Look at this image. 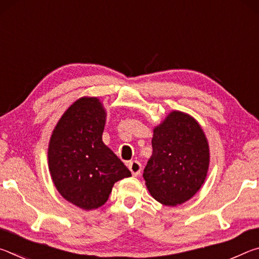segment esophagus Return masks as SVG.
<instances>
[{"label":"esophagus","instance_id":"1","mask_svg":"<svg viewBox=\"0 0 259 259\" xmlns=\"http://www.w3.org/2000/svg\"><path fill=\"white\" fill-rule=\"evenodd\" d=\"M128 168L130 169L131 174H133V176H139L140 171H142V164H140V162L138 161H130L128 163Z\"/></svg>","mask_w":259,"mask_h":259}]
</instances>
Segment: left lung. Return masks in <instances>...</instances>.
Listing matches in <instances>:
<instances>
[{"mask_svg":"<svg viewBox=\"0 0 259 259\" xmlns=\"http://www.w3.org/2000/svg\"><path fill=\"white\" fill-rule=\"evenodd\" d=\"M153 153L144 179L153 198L182 204L200 190L209 166V146L201 126L182 112H171L154 129Z\"/></svg>","mask_w":259,"mask_h":259,"instance_id":"1","label":"left lung"}]
</instances>
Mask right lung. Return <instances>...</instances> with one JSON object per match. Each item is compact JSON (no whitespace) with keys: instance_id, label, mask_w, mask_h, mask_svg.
<instances>
[{"instance_id":"right-lung-1","label":"right lung","mask_w":259,"mask_h":259,"mask_svg":"<svg viewBox=\"0 0 259 259\" xmlns=\"http://www.w3.org/2000/svg\"><path fill=\"white\" fill-rule=\"evenodd\" d=\"M106 113L97 98H81L61 116L48 157L57 190L68 202L96 209L106 202L114 183L131 172L103 143Z\"/></svg>"}]
</instances>
